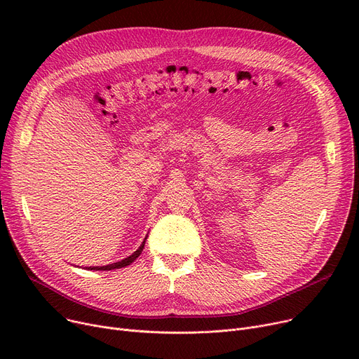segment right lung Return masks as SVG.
I'll return each mask as SVG.
<instances>
[{
  "instance_id": "obj_1",
  "label": "right lung",
  "mask_w": 359,
  "mask_h": 359,
  "mask_svg": "<svg viewBox=\"0 0 359 359\" xmlns=\"http://www.w3.org/2000/svg\"><path fill=\"white\" fill-rule=\"evenodd\" d=\"M145 240H147V238H145ZM145 240L142 241L140 249H138L137 252L132 253L129 257H126V259H123V260H121V262H116V263H111V265H106V266H90L88 269H91V271H111V269H119V268H125V266L130 265V263L134 262V260L141 255V252H142V249H144Z\"/></svg>"
}]
</instances>
